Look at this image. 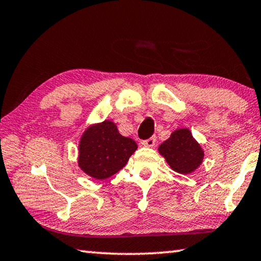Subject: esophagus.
Returning <instances> with one entry per match:
<instances>
[{
  "instance_id": "1",
  "label": "esophagus",
  "mask_w": 261,
  "mask_h": 261,
  "mask_svg": "<svg viewBox=\"0 0 261 261\" xmlns=\"http://www.w3.org/2000/svg\"><path fill=\"white\" fill-rule=\"evenodd\" d=\"M155 143H156V138H155V136H151V138L142 141V144H143L144 147H154Z\"/></svg>"
}]
</instances>
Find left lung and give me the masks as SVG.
Here are the masks:
<instances>
[{
	"label": "left lung",
	"instance_id": "8db88e82",
	"mask_svg": "<svg viewBox=\"0 0 261 261\" xmlns=\"http://www.w3.org/2000/svg\"><path fill=\"white\" fill-rule=\"evenodd\" d=\"M159 153L166 159L172 170L184 175L197 169L204 158L202 147L192 138L188 128L172 132L170 138L159 147Z\"/></svg>",
	"mask_w": 261,
	"mask_h": 261
}]
</instances>
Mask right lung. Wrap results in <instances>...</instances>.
I'll return each instance as SVG.
<instances>
[{
  "label": "right lung",
  "mask_w": 261,
  "mask_h": 261,
  "mask_svg": "<svg viewBox=\"0 0 261 261\" xmlns=\"http://www.w3.org/2000/svg\"><path fill=\"white\" fill-rule=\"evenodd\" d=\"M138 148L130 138L119 133L110 120L90 126L79 142L78 164L84 172L97 179H105L122 169Z\"/></svg>",
  "instance_id": "1"
}]
</instances>
